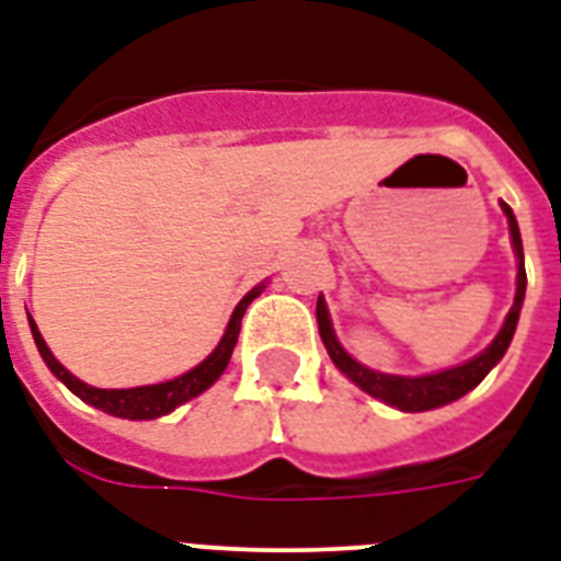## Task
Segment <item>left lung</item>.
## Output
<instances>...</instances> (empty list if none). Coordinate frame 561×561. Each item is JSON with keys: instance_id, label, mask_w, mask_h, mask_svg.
<instances>
[{"instance_id": "obj_1", "label": "left lung", "mask_w": 561, "mask_h": 561, "mask_svg": "<svg viewBox=\"0 0 561 561\" xmlns=\"http://www.w3.org/2000/svg\"><path fill=\"white\" fill-rule=\"evenodd\" d=\"M504 216H507L510 225V239H513V250H516L518 259V276H516V299H513V308H510L507 320H504L502 331L495 334V340L486 345L484 352L478 357L467 359L461 366L444 368V371H435V375L423 377H400V375H380V371H371V368L359 366L352 354L345 352L340 340H336L334 328H331V317H328L325 299H317V322H320V336L328 348V357L334 359V366L343 371L348 380L359 386L363 391H368L371 398L383 400L389 407L400 409V412H426V409H438L453 403V400L463 398L467 391L476 389L490 368L504 357V352L510 348V340L516 334L518 313H522V302H525V288H527V273H525V250H522V233H518V221L513 216V209L502 202Z\"/></svg>"}]
</instances>
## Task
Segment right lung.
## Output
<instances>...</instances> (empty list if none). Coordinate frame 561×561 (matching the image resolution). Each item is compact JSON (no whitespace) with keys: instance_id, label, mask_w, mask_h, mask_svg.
I'll return each instance as SVG.
<instances>
[{"instance_id":"right-lung-1","label":"right lung","mask_w":561,"mask_h":561,"mask_svg":"<svg viewBox=\"0 0 561 561\" xmlns=\"http://www.w3.org/2000/svg\"><path fill=\"white\" fill-rule=\"evenodd\" d=\"M265 288V282L256 285V288L250 290L239 305H236L233 317L227 322L225 336H221V343L216 345V352L209 354L204 363H198L195 368H190L186 375L175 377V380H167V383H154V386H138V389H94V386L83 383L80 377H75L68 368H62L57 357L51 354V348L45 345L43 334H39V328L36 322L31 320V334H34V343L43 354L45 366L51 368L54 375L68 386V389L75 391L77 398L85 400L89 407L103 409L106 414H115V417H129V421H154V417H161V414H170L172 409H178L186 400L198 398L202 391H207L209 386L216 383L218 377L225 375L227 363H230V354L236 348V340H239L241 331V317L248 311V305L256 299Z\"/></svg>"}]
</instances>
